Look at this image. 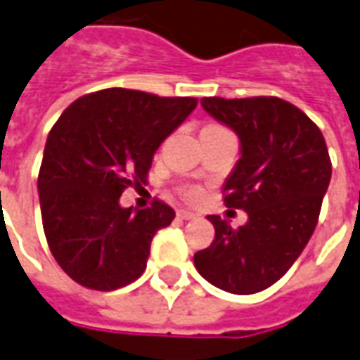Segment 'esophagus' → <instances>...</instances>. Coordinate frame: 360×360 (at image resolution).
Listing matches in <instances>:
<instances>
[{
	"label": "esophagus",
	"mask_w": 360,
	"mask_h": 360,
	"mask_svg": "<svg viewBox=\"0 0 360 360\" xmlns=\"http://www.w3.org/2000/svg\"><path fill=\"white\" fill-rule=\"evenodd\" d=\"M176 214H178V218H180V220H193V218H197L195 212H190V210H184V209L178 210Z\"/></svg>",
	"instance_id": "1"
}]
</instances>
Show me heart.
<instances>
[{"label": "heart", "mask_w": 360, "mask_h": 360, "mask_svg": "<svg viewBox=\"0 0 360 360\" xmlns=\"http://www.w3.org/2000/svg\"><path fill=\"white\" fill-rule=\"evenodd\" d=\"M199 195H201L199 188H188V190H186V197H188V199H197Z\"/></svg>", "instance_id": "obj_1"}]
</instances>
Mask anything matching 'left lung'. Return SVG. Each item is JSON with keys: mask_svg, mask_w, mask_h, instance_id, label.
Instances as JSON below:
<instances>
[{"mask_svg": "<svg viewBox=\"0 0 360 360\" xmlns=\"http://www.w3.org/2000/svg\"><path fill=\"white\" fill-rule=\"evenodd\" d=\"M201 106L241 140L224 202L245 210L248 221L233 229L220 216H207L214 241L193 262L226 292H260L290 269L315 231L332 176L326 142L300 108L277 96H209Z\"/></svg>", "mask_w": 360, "mask_h": 360, "instance_id": "1", "label": "left lung"}]
</instances>
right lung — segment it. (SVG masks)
Wrapping results in <instances>:
<instances>
[{
  "instance_id": "right-lung-1",
  "label": "right lung",
  "mask_w": 360,
  "mask_h": 360,
  "mask_svg": "<svg viewBox=\"0 0 360 360\" xmlns=\"http://www.w3.org/2000/svg\"><path fill=\"white\" fill-rule=\"evenodd\" d=\"M197 106L191 96L132 89L85 94L47 136L37 191L49 248L75 283L115 290L144 273L153 235L174 220L167 202L123 209L121 193L148 180L153 153Z\"/></svg>"
}]
</instances>
